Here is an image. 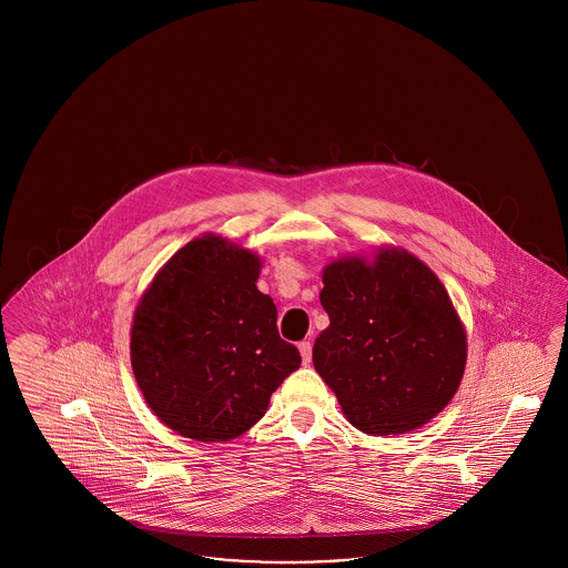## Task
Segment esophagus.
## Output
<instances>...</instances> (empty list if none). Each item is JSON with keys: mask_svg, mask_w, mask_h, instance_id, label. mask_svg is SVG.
Segmentation results:
<instances>
[{"mask_svg": "<svg viewBox=\"0 0 568 568\" xmlns=\"http://www.w3.org/2000/svg\"><path fill=\"white\" fill-rule=\"evenodd\" d=\"M297 349H300V355H302V362H304V364H311V355H313L311 343H308V341H302V343L297 345Z\"/></svg>", "mask_w": 568, "mask_h": 568, "instance_id": "34e87169", "label": "esophagus"}]
</instances>
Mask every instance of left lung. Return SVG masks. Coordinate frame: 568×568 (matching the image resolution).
<instances>
[{
  "label": "left lung",
  "instance_id": "obj_1",
  "mask_svg": "<svg viewBox=\"0 0 568 568\" xmlns=\"http://www.w3.org/2000/svg\"><path fill=\"white\" fill-rule=\"evenodd\" d=\"M322 281L329 325L313 364L347 422L377 436L428 424L456 396L468 353L445 285L403 246L338 257Z\"/></svg>",
  "mask_w": 568,
  "mask_h": 568
}]
</instances>
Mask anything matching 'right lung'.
Masks as SVG:
<instances>
[{
    "instance_id": "1",
    "label": "right lung",
    "mask_w": 568,
    "mask_h": 568,
    "mask_svg": "<svg viewBox=\"0 0 568 568\" xmlns=\"http://www.w3.org/2000/svg\"><path fill=\"white\" fill-rule=\"evenodd\" d=\"M262 257L204 234L181 246L144 290L130 357L144 403L170 430L225 443L255 426L272 392L300 368L257 290Z\"/></svg>"
}]
</instances>
